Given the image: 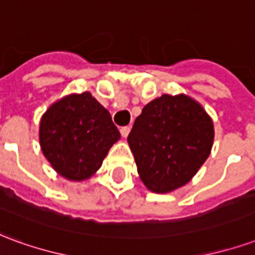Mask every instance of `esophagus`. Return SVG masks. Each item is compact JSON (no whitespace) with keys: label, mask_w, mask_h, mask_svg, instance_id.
I'll use <instances>...</instances> for the list:
<instances>
[{"label":"esophagus","mask_w":255,"mask_h":255,"mask_svg":"<svg viewBox=\"0 0 255 255\" xmlns=\"http://www.w3.org/2000/svg\"><path fill=\"white\" fill-rule=\"evenodd\" d=\"M129 129H131V128L128 127V126L120 128V133H122V136H124V138H126V136H128V133H129Z\"/></svg>","instance_id":"esophagus-1"}]
</instances>
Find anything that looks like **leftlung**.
I'll return each mask as SVG.
<instances>
[{
	"mask_svg": "<svg viewBox=\"0 0 255 255\" xmlns=\"http://www.w3.org/2000/svg\"><path fill=\"white\" fill-rule=\"evenodd\" d=\"M213 123L186 95L164 94L142 109L128 135L138 173L154 192H168L190 182L210 154Z\"/></svg>",
	"mask_w": 255,
	"mask_h": 255,
	"instance_id": "8db88e82",
	"label": "left lung"
}]
</instances>
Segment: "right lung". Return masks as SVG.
I'll return each mask as SVG.
<instances>
[{"instance_id": "obj_1", "label": "right lung", "mask_w": 255, "mask_h": 255, "mask_svg": "<svg viewBox=\"0 0 255 255\" xmlns=\"http://www.w3.org/2000/svg\"><path fill=\"white\" fill-rule=\"evenodd\" d=\"M119 139L111 113L90 93L56 102L43 115L39 127L43 155L69 180H84L98 171Z\"/></svg>"}]
</instances>
